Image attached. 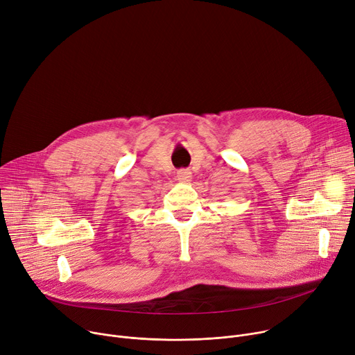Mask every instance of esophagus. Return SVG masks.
<instances>
[{
    "mask_svg": "<svg viewBox=\"0 0 355 355\" xmlns=\"http://www.w3.org/2000/svg\"><path fill=\"white\" fill-rule=\"evenodd\" d=\"M178 180L182 183H189L191 180V172L189 169H180L178 172Z\"/></svg>",
    "mask_w": 355,
    "mask_h": 355,
    "instance_id": "esophagus-1",
    "label": "esophagus"
}]
</instances>
